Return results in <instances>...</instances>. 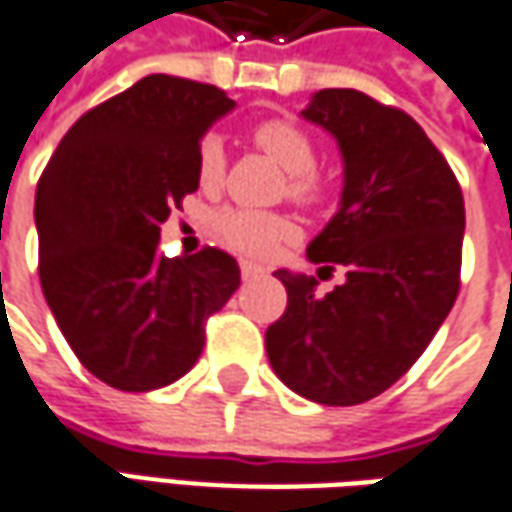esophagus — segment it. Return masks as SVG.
I'll return each instance as SVG.
<instances>
[{
	"label": "esophagus",
	"instance_id": "1",
	"mask_svg": "<svg viewBox=\"0 0 512 512\" xmlns=\"http://www.w3.org/2000/svg\"><path fill=\"white\" fill-rule=\"evenodd\" d=\"M263 269L257 266V263H249V260H240V277L243 280H252V277H260Z\"/></svg>",
	"mask_w": 512,
	"mask_h": 512
}]
</instances>
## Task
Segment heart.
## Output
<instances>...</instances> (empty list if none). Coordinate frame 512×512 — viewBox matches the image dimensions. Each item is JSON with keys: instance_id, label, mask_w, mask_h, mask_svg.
I'll return each mask as SVG.
<instances>
[{"instance_id": "b5f03b06", "label": "heart", "mask_w": 512, "mask_h": 512, "mask_svg": "<svg viewBox=\"0 0 512 512\" xmlns=\"http://www.w3.org/2000/svg\"><path fill=\"white\" fill-rule=\"evenodd\" d=\"M257 150H263L277 167L286 172V195L300 206H317L328 195L326 181L314 172L317 167V147L294 121L272 118L257 124L255 133ZM198 181L203 189L221 186L226 172V152L218 135H206L198 147ZM294 226L286 215L277 212H252V209H223L215 218V235L223 246L246 257H269L291 238Z\"/></svg>"}]
</instances>
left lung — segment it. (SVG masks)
<instances>
[{
  "label": "left lung",
  "instance_id": "8db88e82",
  "mask_svg": "<svg viewBox=\"0 0 512 512\" xmlns=\"http://www.w3.org/2000/svg\"><path fill=\"white\" fill-rule=\"evenodd\" d=\"M337 138L345 178L337 215L309 243L311 263L343 266L328 294L286 269L283 317L266 328L274 374L320 405H360L388 391L459 294L465 198L445 155L408 113L360 90H320L303 110Z\"/></svg>",
  "mask_w": 512,
  "mask_h": 512
}]
</instances>
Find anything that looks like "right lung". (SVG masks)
<instances>
[{"mask_svg": "<svg viewBox=\"0 0 512 512\" xmlns=\"http://www.w3.org/2000/svg\"><path fill=\"white\" fill-rule=\"evenodd\" d=\"M232 107L212 84L155 73L81 115L39 178L47 306L81 365L118 391L184 377L240 286L238 260L215 246L158 252L169 209L198 189L203 133Z\"/></svg>", "mask_w": 512, "mask_h": 512, "instance_id": "1", "label": "right lung"}]
</instances>
